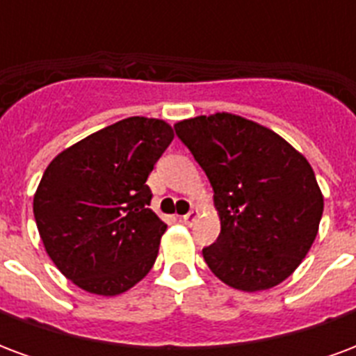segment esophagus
<instances>
[{"instance_id":"34e87169","label":"esophagus","mask_w":356,"mask_h":356,"mask_svg":"<svg viewBox=\"0 0 356 356\" xmlns=\"http://www.w3.org/2000/svg\"><path fill=\"white\" fill-rule=\"evenodd\" d=\"M196 219H198V211H194V209H191V211H188L186 216L181 217V221H183L185 225H188V227H191V225H193Z\"/></svg>"}]
</instances>
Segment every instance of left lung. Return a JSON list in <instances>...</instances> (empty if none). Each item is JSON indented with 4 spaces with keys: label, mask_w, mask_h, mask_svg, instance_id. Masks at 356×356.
<instances>
[{
    "label": "left lung",
    "mask_w": 356,
    "mask_h": 356,
    "mask_svg": "<svg viewBox=\"0 0 356 356\" xmlns=\"http://www.w3.org/2000/svg\"><path fill=\"white\" fill-rule=\"evenodd\" d=\"M213 186L221 232L202 254L242 291L286 280L313 246L324 198L303 154L263 125L217 112L173 125Z\"/></svg>",
    "instance_id": "left-lung-1"
}]
</instances>
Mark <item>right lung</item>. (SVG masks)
Wrapping results in <instances>:
<instances>
[{
	"instance_id": "right-lung-1",
	"label": "right lung",
	"mask_w": 356,
	"mask_h": 356,
	"mask_svg": "<svg viewBox=\"0 0 356 356\" xmlns=\"http://www.w3.org/2000/svg\"><path fill=\"white\" fill-rule=\"evenodd\" d=\"M173 140L156 118H125L63 150L34 194L45 252L81 290L118 296L145 278L168 229L150 209V171Z\"/></svg>"
}]
</instances>
